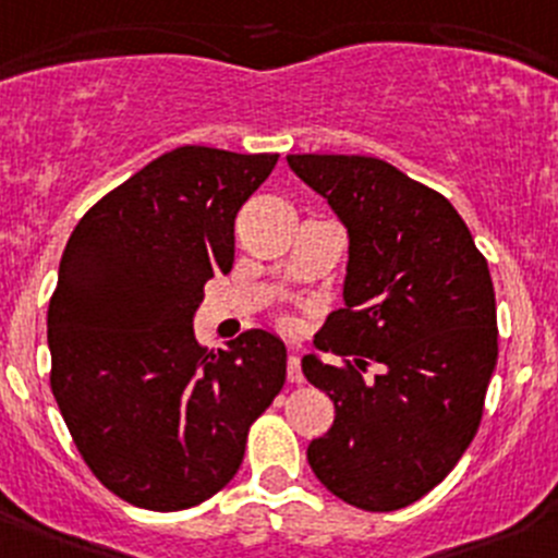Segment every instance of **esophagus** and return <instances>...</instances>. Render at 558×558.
I'll return each instance as SVG.
<instances>
[{"instance_id":"esophagus-1","label":"esophagus","mask_w":558,"mask_h":558,"mask_svg":"<svg viewBox=\"0 0 558 558\" xmlns=\"http://www.w3.org/2000/svg\"><path fill=\"white\" fill-rule=\"evenodd\" d=\"M288 380L290 384H301V380H304V373H301V359L295 353H290L288 359Z\"/></svg>"}]
</instances>
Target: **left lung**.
<instances>
[{
    "label": "left lung",
    "mask_w": 558,
    "mask_h": 558,
    "mask_svg": "<svg viewBox=\"0 0 558 558\" xmlns=\"http://www.w3.org/2000/svg\"><path fill=\"white\" fill-rule=\"evenodd\" d=\"M290 169L348 230L342 310L306 380L333 402V424L306 449L337 498L367 512L418 501L458 465L498 359L496 293L487 259L447 196L373 156H288ZM367 361L381 373L364 379Z\"/></svg>",
    "instance_id": "8db88e82"
}]
</instances>
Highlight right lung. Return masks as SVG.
<instances>
[{
	"mask_svg": "<svg viewBox=\"0 0 558 558\" xmlns=\"http://www.w3.org/2000/svg\"><path fill=\"white\" fill-rule=\"evenodd\" d=\"M276 153L185 145L95 203L49 304L51 391L84 463L153 512L203 504L238 474L254 418L282 391L288 350L252 328L208 353L194 315L235 259V216Z\"/></svg>",
	"mask_w": 558,
	"mask_h": 558,
	"instance_id": "right-lung-1",
	"label": "right lung"
}]
</instances>
